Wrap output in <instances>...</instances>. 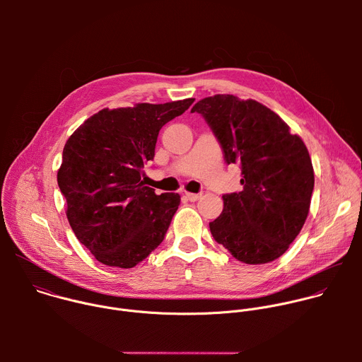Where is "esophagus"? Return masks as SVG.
I'll return each instance as SVG.
<instances>
[{"instance_id": "esophagus-1", "label": "esophagus", "mask_w": 362, "mask_h": 362, "mask_svg": "<svg viewBox=\"0 0 362 362\" xmlns=\"http://www.w3.org/2000/svg\"><path fill=\"white\" fill-rule=\"evenodd\" d=\"M185 196L187 197V200H190V202H196V200H199V199L202 197V193H189V192H186V193H185Z\"/></svg>"}]
</instances>
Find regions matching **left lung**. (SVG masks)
<instances>
[{
  "label": "left lung",
  "instance_id": "8db88e82",
  "mask_svg": "<svg viewBox=\"0 0 362 362\" xmlns=\"http://www.w3.org/2000/svg\"><path fill=\"white\" fill-rule=\"evenodd\" d=\"M228 165L242 169L239 193L223 194V211L209 223L214 239L235 259L262 265L284 255L300 232L311 204L314 168L302 139L255 100L216 94L197 101Z\"/></svg>",
  "mask_w": 362,
  "mask_h": 362
}]
</instances>
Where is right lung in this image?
<instances>
[{
	"mask_svg": "<svg viewBox=\"0 0 362 362\" xmlns=\"http://www.w3.org/2000/svg\"><path fill=\"white\" fill-rule=\"evenodd\" d=\"M193 101L103 109L69 137L57 182L73 232L98 262L133 268L163 242L180 196L154 193L141 169L160 129Z\"/></svg>",
	"mask_w": 362,
	"mask_h": 362,
	"instance_id": "obj_1",
	"label": "right lung"
}]
</instances>
